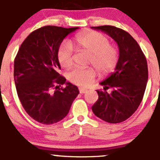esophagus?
I'll list each match as a JSON object with an SVG mask.
<instances>
[{"label":"esophagus","mask_w":160,"mask_h":160,"mask_svg":"<svg viewBox=\"0 0 160 160\" xmlns=\"http://www.w3.org/2000/svg\"><path fill=\"white\" fill-rule=\"evenodd\" d=\"M79 91H80V93H81V94H83V93L86 92L88 91L87 89H85V88H79Z\"/></svg>","instance_id":"1"}]
</instances>
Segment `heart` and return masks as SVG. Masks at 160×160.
Instances as JSON below:
<instances>
[{"label": "heart", "instance_id": "heart-1", "mask_svg": "<svg viewBox=\"0 0 160 160\" xmlns=\"http://www.w3.org/2000/svg\"><path fill=\"white\" fill-rule=\"evenodd\" d=\"M74 45L80 51L89 53V62L100 74H109L113 71L119 61V52L104 34L96 32H89L78 34ZM57 58L62 68H68L73 65V49L68 43H64L57 52ZM68 79L78 86H87L95 77L92 68H75L68 73Z\"/></svg>", "mask_w": 160, "mask_h": 160}]
</instances>
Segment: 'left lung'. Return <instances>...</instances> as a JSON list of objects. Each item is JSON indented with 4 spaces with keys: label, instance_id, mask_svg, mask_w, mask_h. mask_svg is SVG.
Masks as SVG:
<instances>
[{
    "label": "left lung",
    "instance_id": "1",
    "mask_svg": "<svg viewBox=\"0 0 160 160\" xmlns=\"http://www.w3.org/2000/svg\"><path fill=\"white\" fill-rule=\"evenodd\" d=\"M108 34L119 47V61L112 73L100 84L98 99L92 107L94 114L110 123L123 122L136 111L144 96L148 80L146 57L138 43L126 31L111 25L91 27Z\"/></svg>",
    "mask_w": 160,
    "mask_h": 160
}]
</instances>
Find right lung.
I'll use <instances>...</instances> for the list:
<instances>
[{
	"mask_svg": "<svg viewBox=\"0 0 160 160\" xmlns=\"http://www.w3.org/2000/svg\"><path fill=\"white\" fill-rule=\"evenodd\" d=\"M78 28H40L25 38L14 60V80L20 102L40 123L50 125L65 118L79 94L78 86L59 74L61 66L57 58L64 38ZM63 84L66 87L60 88Z\"/></svg>",
	"mask_w": 160,
	"mask_h": 160,
	"instance_id": "1",
	"label": "right lung"
}]
</instances>
